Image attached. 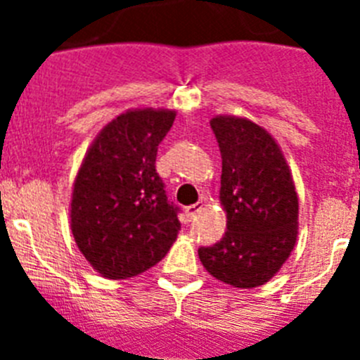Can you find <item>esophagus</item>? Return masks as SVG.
<instances>
[{
    "mask_svg": "<svg viewBox=\"0 0 360 360\" xmlns=\"http://www.w3.org/2000/svg\"><path fill=\"white\" fill-rule=\"evenodd\" d=\"M202 209H203V205L202 203H195V205H189V207H186V216H187V219H193V218H196V216L200 214V212H202Z\"/></svg>",
    "mask_w": 360,
    "mask_h": 360,
    "instance_id": "esophagus-1",
    "label": "esophagus"
}]
</instances>
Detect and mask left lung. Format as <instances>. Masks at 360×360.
<instances>
[{
  "instance_id": "obj_1",
  "label": "left lung",
  "mask_w": 360,
  "mask_h": 360,
  "mask_svg": "<svg viewBox=\"0 0 360 360\" xmlns=\"http://www.w3.org/2000/svg\"><path fill=\"white\" fill-rule=\"evenodd\" d=\"M211 128L221 153L219 203L227 232L198 250L209 274L234 288L274 278L297 241L299 198L276 139L250 119L216 115Z\"/></svg>"
}]
</instances>
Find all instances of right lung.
I'll return each mask as SVG.
<instances>
[{
    "instance_id": "1",
    "label": "right lung",
    "mask_w": 360,
    "mask_h": 360,
    "mask_svg": "<svg viewBox=\"0 0 360 360\" xmlns=\"http://www.w3.org/2000/svg\"><path fill=\"white\" fill-rule=\"evenodd\" d=\"M176 111L126 110L104 126L73 180L70 229L95 272L128 279L157 265L180 221L155 169L157 149Z\"/></svg>"
}]
</instances>
